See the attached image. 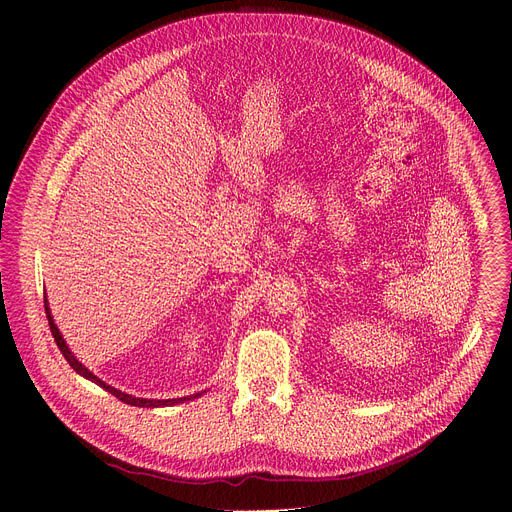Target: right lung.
Wrapping results in <instances>:
<instances>
[{"mask_svg": "<svg viewBox=\"0 0 512 512\" xmlns=\"http://www.w3.org/2000/svg\"><path fill=\"white\" fill-rule=\"evenodd\" d=\"M44 306H46V316H48V324H50V330H52V336H54V340H56V344H58V348H60V352H62V356L66 358V362L70 364L72 369H75L81 377H85V379H89V381H93L95 385H99V387H103L107 393H111V395H115L119 401H123V403H127V405H133V407H150V409H154V407H170V405H178V403H184V401H194V399H198L202 393H206V391H200V393H194V395H190V397H180V399H143V397H133V395H127V393H123V391H119V389H115V387H111V385H107L105 381H101L97 375H93L85 364L72 354V350L68 348V344H66V340L62 338V334H60V330H58V326L54 324V318H52V312H50V306H48V300H46V296H44Z\"/></svg>", "mask_w": 512, "mask_h": 512, "instance_id": "obj_1", "label": "right lung"}]
</instances>
